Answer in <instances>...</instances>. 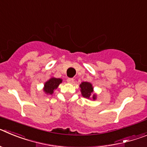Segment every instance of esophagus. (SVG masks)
I'll return each instance as SVG.
<instances>
[{
	"label": "esophagus",
	"instance_id": "1",
	"mask_svg": "<svg viewBox=\"0 0 147 147\" xmlns=\"http://www.w3.org/2000/svg\"><path fill=\"white\" fill-rule=\"evenodd\" d=\"M67 82L68 83H73L74 82V80L73 78H68V79L67 80Z\"/></svg>",
	"mask_w": 147,
	"mask_h": 147
}]
</instances>
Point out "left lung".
Here are the masks:
<instances>
[{
    "instance_id": "8db88e82",
    "label": "left lung",
    "mask_w": 147,
    "mask_h": 147,
    "mask_svg": "<svg viewBox=\"0 0 147 147\" xmlns=\"http://www.w3.org/2000/svg\"><path fill=\"white\" fill-rule=\"evenodd\" d=\"M80 87L81 88V93L83 97L87 98H90L92 97L93 100L96 98V95L93 94V88L92 86V84L88 82H83L80 84Z\"/></svg>"
}]
</instances>
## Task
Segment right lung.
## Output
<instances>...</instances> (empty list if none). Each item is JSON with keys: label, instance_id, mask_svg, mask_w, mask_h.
<instances>
[{"label": "right lung", "instance_id": "right-lung-1", "mask_svg": "<svg viewBox=\"0 0 147 147\" xmlns=\"http://www.w3.org/2000/svg\"><path fill=\"white\" fill-rule=\"evenodd\" d=\"M62 79L54 77L51 78L50 80H48V81L45 83L43 88V91L45 92L46 94H53L54 90H56L58 88L59 85L60 83H62Z\"/></svg>", "mask_w": 147, "mask_h": 147}]
</instances>
